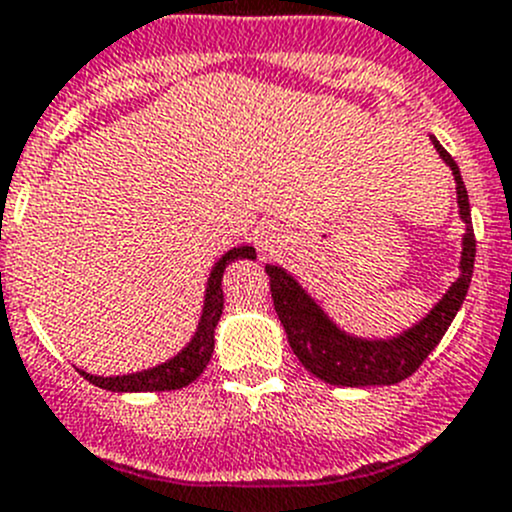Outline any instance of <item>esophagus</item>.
I'll return each mask as SVG.
<instances>
[{
	"label": "esophagus",
	"mask_w": 512,
	"mask_h": 512,
	"mask_svg": "<svg viewBox=\"0 0 512 512\" xmlns=\"http://www.w3.org/2000/svg\"><path fill=\"white\" fill-rule=\"evenodd\" d=\"M286 246H289V236L281 228L264 226L261 231H256V248L264 259H274L286 251Z\"/></svg>",
	"instance_id": "obj_1"
}]
</instances>
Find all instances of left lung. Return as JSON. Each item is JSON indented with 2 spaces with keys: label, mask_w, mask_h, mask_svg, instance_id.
Returning <instances> with one entry per match:
<instances>
[{
  "label": "left lung",
  "mask_w": 512,
  "mask_h": 512,
  "mask_svg": "<svg viewBox=\"0 0 512 512\" xmlns=\"http://www.w3.org/2000/svg\"><path fill=\"white\" fill-rule=\"evenodd\" d=\"M432 145L452 170L457 193V213L465 223L460 251V276L442 294V299L412 324L405 332L387 339H367L344 332L342 326L326 314L324 306L304 289L294 274L281 266L266 264V274L271 279V296H274L276 314L284 324L286 339L291 352L309 369L314 377L326 384L339 387H374V384H397L415 374L427 354L445 337L447 326L465 301L470 289L472 266H475V233H472L470 201H467L465 183L452 155L440 145L435 135H430Z\"/></svg>",
  "instance_id": "8db88e82"
}]
</instances>
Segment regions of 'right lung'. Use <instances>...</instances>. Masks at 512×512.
Returning a JSON list of instances; mask_svg holds the SVG:
<instances>
[{
    "mask_svg": "<svg viewBox=\"0 0 512 512\" xmlns=\"http://www.w3.org/2000/svg\"><path fill=\"white\" fill-rule=\"evenodd\" d=\"M238 259H256V248L233 246L213 264L206 281V291H203V311L196 332H193L191 342L180 349L175 357L165 359V362L155 364L150 369L118 374V377H100V374H90L85 369H77V372L95 387L110 389V392H168V389H183L196 382L203 369H206V364L211 362L213 347H216V326L223 314V271Z\"/></svg>",
    "mask_w": 512,
    "mask_h": 512,
    "instance_id": "right-lung-1",
    "label": "right lung"
}]
</instances>
